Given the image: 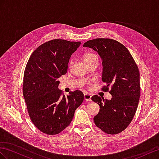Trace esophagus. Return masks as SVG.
I'll return each mask as SVG.
<instances>
[{"instance_id": "esophagus-1", "label": "esophagus", "mask_w": 159, "mask_h": 159, "mask_svg": "<svg viewBox=\"0 0 159 159\" xmlns=\"http://www.w3.org/2000/svg\"><path fill=\"white\" fill-rule=\"evenodd\" d=\"M84 99L85 101H91V95L89 93H85L84 94Z\"/></svg>"}]
</instances>
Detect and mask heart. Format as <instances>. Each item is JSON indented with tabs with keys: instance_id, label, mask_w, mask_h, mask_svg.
I'll use <instances>...</instances> for the list:
<instances>
[{
	"instance_id": "heart-1",
	"label": "heart",
	"mask_w": 159,
	"mask_h": 159,
	"mask_svg": "<svg viewBox=\"0 0 159 159\" xmlns=\"http://www.w3.org/2000/svg\"><path fill=\"white\" fill-rule=\"evenodd\" d=\"M95 57H97V56L93 54V53L87 52V53H85V54H84L83 59H84V61L85 62H87V61H89V60H91L93 58H95ZM72 60H70V62H69V66H70V65L72 64Z\"/></svg>"
}]
</instances>
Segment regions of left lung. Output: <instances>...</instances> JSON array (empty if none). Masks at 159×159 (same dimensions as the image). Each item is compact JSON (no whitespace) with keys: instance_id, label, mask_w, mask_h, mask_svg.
<instances>
[{"instance_id":"obj_1","label":"left lung","mask_w":159,"mask_h":159,"mask_svg":"<svg viewBox=\"0 0 159 159\" xmlns=\"http://www.w3.org/2000/svg\"><path fill=\"white\" fill-rule=\"evenodd\" d=\"M83 47L98 52L102 59L101 88L109 91L111 100L98 95L91 99L99 105L98 114L94 117L95 125L105 133L117 134L128 127L133 120L140 97V72L129 50L117 41L109 38H97L87 41ZM112 89L108 91V87Z\"/></svg>"}]
</instances>
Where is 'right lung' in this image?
<instances>
[{
	"instance_id": "add662e5",
	"label": "right lung",
	"mask_w": 159,
	"mask_h": 159,
	"mask_svg": "<svg viewBox=\"0 0 159 159\" xmlns=\"http://www.w3.org/2000/svg\"><path fill=\"white\" fill-rule=\"evenodd\" d=\"M80 42L52 39L32 53L24 72L23 93L30 119L48 135H56L70 125L76 109L83 103L80 91L65 97L58 79L66 73L68 64Z\"/></svg>"
}]
</instances>
